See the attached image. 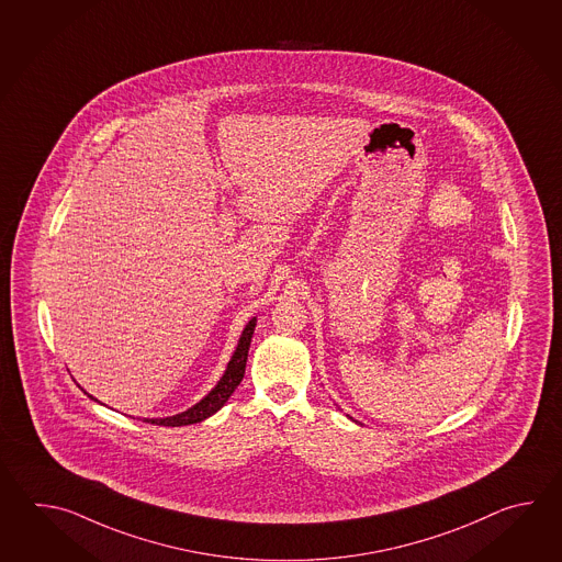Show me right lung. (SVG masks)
<instances>
[{
	"mask_svg": "<svg viewBox=\"0 0 562 562\" xmlns=\"http://www.w3.org/2000/svg\"><path fill=\"white\" fill-rule=\"evenodd\" d=\"M252 331H255V319L247 323V327L243 329L237 351L233 353V358L228 361L227 371H225V375L221 378V382L216 383L215 390L206 395V397H203L196 406H192L191 409H187V412H182V414H177V416H172V418L146 419V422L156 424V426H189V424L203 422V419L213 416L215 412H218L221 407L225 406V402H227L231 394L237 390V385H239L243 375H245V366H247V356H249Z\"/></svg>",
	"mask_w": 562,
	"mask_h": 562,
	"instance_id": "add662e5",
	"label": "right lung"
}]
</instances>
